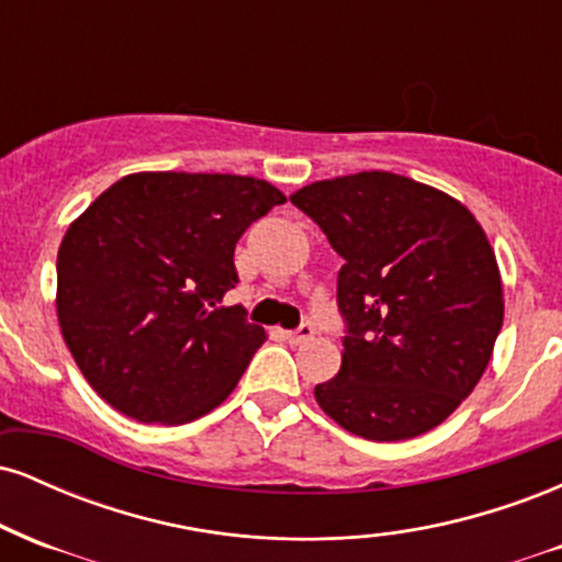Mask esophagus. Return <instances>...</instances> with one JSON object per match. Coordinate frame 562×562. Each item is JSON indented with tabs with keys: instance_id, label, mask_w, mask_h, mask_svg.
<instances>
[{
	"instance_id": "obj_1",
	"label": "esophagus",
	"mask_w": 562,
	"mask_h": 562,
	"mask_svg": "<svg viewBox=\"0 0 562 562\" xmlns=\"http://www.w3.org/2000/svg\"><path fill=\"white\" fill-rule=\"evenodd\" d=\"M312 335H314V327L312 325H301V327H295V330L285 333V338L293 346H301V344H306V340H312Z\"/></svg>"
}]
</instances>
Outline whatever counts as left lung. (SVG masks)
<instances>
[{"label": "left lung", "mask_w": 562, "mask_h": 562, "mask_svg": "<svg viewBox=\"0 0 562 562\" xmlns=\"http://www.w3.org/2000/svg\"><path fill=\"white\" fill-rule=\"evenodd\" d=\"M290 203L344 259V362L317 404L367 441L428 434L479 385L502 330L486 232L460 200L391 171L306 184Z\"/></svg>", "instance_id": "obj_1"}]
</instances>
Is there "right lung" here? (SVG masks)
Listing matches in <instances>:
<instances>
[{"instance_id": "right-lung-1", "label": "right lung", "mask_w": 562, "mask_h": 562, "mask_svg": "<svg viewBox=\"0 0 562 562\" xmlns=\"http://www.w3.org/2000/svg\"><path fill=\"white\" fill-rule=\"evenodd\" d=\"M285 203L235 173L142 171L108 187L57 250V319L89 385L139 423L182 425L235 391L267 340L237 285L243 232Z\"/></svg>"}]
</instances>
